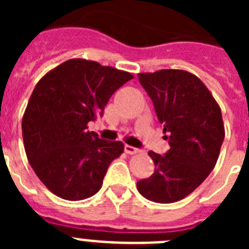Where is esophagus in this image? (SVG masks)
Here are the masks:
<instances>
[{
    "label": "esophagus",
    "instance_id": "esophagus-1",
    "mask_svg": "<svg viewBox=\"0 0 249 249\" xmlns=\"http://www.w3.org/2000/svg\"><path fill=\"white\" fill-rule=\"evenodd\" d=\"M124 152L128 153V155H136V153L140 152V149L136 148V147H132V146H128V144H126V146H124Z\"/></svg>",
    "mask_w": 249,
    "mask_h": 249
}]
</instances>
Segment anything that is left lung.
Here are the masks:
<instances>
[{
  "instance_id": "obj_1",
  "label": "left lung",
  "mask_w": 249,
  "mask_h": 249,
  "mask_svg": "<svg viewBox=\"0 0 249 249\" xmlns=\"http://www.w3.org/2000/svg\"><path fill=\"white\" fill-rule=\"evenodd\" d=\"M138 80L171 148L164 156L148 152L155 173L138 181L137 190L152 202L173 203L191 195L217 163L224 140L221 107L198 77L183 70L138 73Z\"/></svg>"
}]
</instances>
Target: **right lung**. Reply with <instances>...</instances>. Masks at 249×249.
I'll return each instance as SVG.
<instances>
[{"label":"right lung","mask_w":249,"mask_h":249,"mask_svg":"<svg viewBox=\"0 0 249 249\" xmlns=\"http://www.w3.org/2000/svg\"><path fill=\"white\" fill-rule=\"evenodd\" d=\"M132 78L129 72L72 58L38 81L23 113L22 136L31 167L57 197L81 201L101 190L124 144L101 140L87 124Z\"/></svg>","instance_id":"right-lung-1"}]
</instances>
